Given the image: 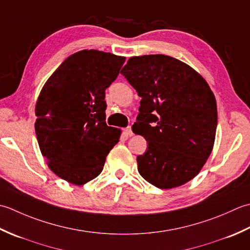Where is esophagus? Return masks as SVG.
I'll list each match as a JSON object with an SVG mask.
<instances>
[{
  "label": "esophagus",
  "instance_id": "34e87169",
  "mask_svg": "<svg viewBox=\"0 0 250 250\" xmlns=\"http://www.w3.org/2000/svg\"><path fill=\"white\" fill-rule=\"evenodd\" d=\"M124 134H125L127 137H131L132 135H134V134H132V130H131L130 127H127V128L124 129Z\"/></svg>",
  "mask_w": 250,
  "mask_h": 250
}]
</instances>
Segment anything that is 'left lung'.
I'll use <instances>...</instances> for the list:
<instances>
[{"label":"left lung","instance_id":"1","mask_svg":"<svg viewBox=\"0 0 250 250\" xmlns=\"http://www.w3.org/2000/svg\"><path fill=\"white\" fill-rule=\"evenodd\" d=\"M141 97L131 129L147 142L137 156L141 177L160 189L192 180L209 157L216 138L217 104L205 79L166 55L131 57L122 69Z\"/></svg>","mask_w":250,"mask_h":250}]
</instances>
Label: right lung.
I'll list each match as a JSON object with an SVG mask.
<instances>
[{"label": "right lung", "instance_id": "obj_1", "mask_svg": "<svg viewBox=\"0 0 250 250\" xmlns=\"http://www.w3.org/2000/svg\"><path fill=\"white\" fill-rule=\"evenodd\" d=\"M125 57L96 49L69 56L44 84L35 104V134L54 174L75 186L93 180L119 142L105 123V89Z\"/></svg>", "mask_w": 250, "mask_h": 250}]
</instances>
